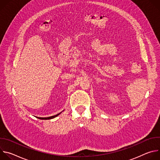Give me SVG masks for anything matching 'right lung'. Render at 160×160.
Wrapping results in <instances>:
<instances>
[{"label": "right lung", "mask_w": 160, "mask_h": 160, "mask_svg": "<svg viewBox=\"0 0 160 160\" xmlns=\"http://www.w3.org/2000/svg\"><path fill=\"white\" fill-rule=\"evenodd\" d=\"M61 113V112H60ZM60 113H58V115H56L54 116H52V117H48V118H41V117H37L38 119H41V120H50V119H52V118H54L56 117H58Z\"/></svg>", "instance_id": "obj_1"}]
</instances>
